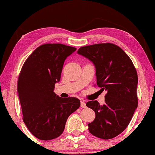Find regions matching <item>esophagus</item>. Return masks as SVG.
I'll return each instance as SVG.
<instances>
[{
    "label": "esophagus",
    "instance_id": "esophagus-1",
    "mask_svg": "<svg viewBox=\"0 0 155 155\" xmlns=\"http://www.w3.org/2000/svg\"><path fill=\"white\" fill-rule=\"evenodd\" d=\"M81 108H85L86 107V104H85V102L84 101H81Z\"/></svg>",
    "mask_w": 155,
    "mask_h": 155
}]
</instances>
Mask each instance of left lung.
I'll list each match as a JSON object with an SVG mask.
<instances>
[{"label": "left lung", "instance_id": "8db88e82", "mask_svg": "<svg viewBox=\"0 0 155 155\" xmlns=\"http://www.w3.org/2000/svg\"><path fill=\"white\" fill-rule=\"evenodd\" d=\"M77 54L93 63L97 85L107 91L104 104L89 101L87 107L95 113V118L87 124L92 135L110 139L127 128L138 107V76L126 53L110 43L81 47Z\"/></svg>", "mask_w": 155, "mask_h": 155}]
</instances>
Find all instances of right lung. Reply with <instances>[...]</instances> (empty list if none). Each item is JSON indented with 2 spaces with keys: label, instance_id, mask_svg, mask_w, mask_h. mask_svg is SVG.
<instances>
[{
  "label": "right lung",
  "instance_id": "right-lung-1",
  "mask_svg": "<svg viewBox=\"0 0 155 155\" xmlns=\"http://www.w3.org/2000/svg\"><path fill=\"white\" fill-rule=\"evenodd\" d=\"M76 50L61 44L41 45L28 58L21 70L17 92L23 120L39 139L49 140L60 137L68 117L80 107L78 99L62 98L54 92L64 61Z\"/></svg>",
  "mask_w": 155,
  "mask_h": 155
}]
</instances>
